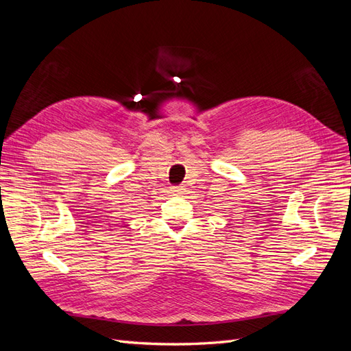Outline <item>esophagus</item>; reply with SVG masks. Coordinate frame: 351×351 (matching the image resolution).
Segmentation results:
<instances>
[{
    "mask_svg": "<svg viewBox=\"0 0 351 351\" xmlns=\"http://www.w3.org/2000/svg\"><path fill=\"white\" fill-rule=\"evenodd\" d=\"M171 192L174 195H183L186 192V189H184V186H173L171 187Z\"/></svg>",
    "mask_w": 351,
    "mask_h": 351,
    "instance_id": "1",
    "label": "esophagus"
}]
</instances>
